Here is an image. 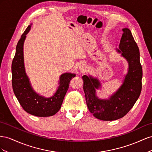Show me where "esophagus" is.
Instances as JSON below:
<instances>
[{
  "instance_id": "1",
  "label": "esophagus",
  "mask_w": 152,
  "mask_h": 152,
  "mask_svg": "<svg viewBox=\"0 0 152 152\" xmlns=\"http://www.w3.org/2000/svg\"><path fill=\"white\" fill-rule=\"evenodd\" d=\"M80 69L82 72H85L88 69V66H87V65L85 64H82L80 66Z\"/></svg>"
}]
</instances>
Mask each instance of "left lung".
Masks as SVG:
<instances>
[{
	"label": "left lung",
	"mask_w": 152,
	"mask_h": 152,
	"mask_svg": "<svg viewBox=\"0 0 152 152\" xmlns=\"http://www.w3.org/2000/svg\"><path fill=\"white\" fill-rule=\"evenodd\" d=\"M118 52L127 59L129 71L122 85L107 100L99 99L95 89L101 86L96 78L84 75L83 90L86 105L91 113L99 120L111 121L122 118L131 110L139 98L142 88V70L140 63V50L129 28L122 29Z\"/></svg>",
	"instance_id": "8db88e82"
}]
</instances>
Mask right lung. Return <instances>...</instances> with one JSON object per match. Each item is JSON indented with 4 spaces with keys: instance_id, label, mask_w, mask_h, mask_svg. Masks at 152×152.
<instances>
[{
    "instance_id": "right-lung-1",
    "label": "right lung",
    "mask_w": 152,
    "mask_h": 152,
    "mask_svg": "<svg viewBox=\"0 0 152 152\" xmlns=\"http://www.w3.org/2000/svg\"><path fill=\"white\" fill-rule=\"evenodd\" d=\"M30 25L26 28L16 45L11 66L12 89L20 105L28 113L39 117L53 116L61 107L70 81L76 75L71 73L62 75L58 88L53 96L50 98L40 96L34 92L26 75L23 62V42L26 34L30 29Z\"/></svg>"
}]
</instances>
